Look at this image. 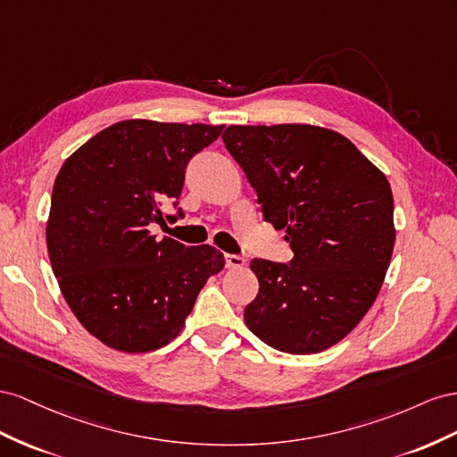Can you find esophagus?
<instances>
[{
  "label": "esophagus",
  "mask_w": 457,
  "mask_h": 457,
  "mask_svg": "<svg viewBox=\"0 0 457 457\" xmlns=\"http://www.w3.org/2000/svg\"><path fill=\"white\" fill-rule=\"evenodd\" d=\"M226 266L231 270H241L245 266V258L239 254H226Z\"/></svg>",
  "instance_id": "esophagus-1"
}]
</instances>
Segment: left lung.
I'll list each match as a JSON object with an SVG mask.
<instances>
[{
  "mask_svg": "<svg viewBox=\"0 0 457 457\" xmlns=\"http://www.w3.org/2000/svg\"><path fill=\"white\" fill-rule=\"evenodd\" d=\"M221 139L295 254L289 264L251 262L260 289L245 308L249 329L289 354L343 341L375 303L393 256L388 179L328 128L229 126Z\"/></svg>",
  "mask_w": 457,
  "mask_h": 457,
  "instance_id": "obj_1",
  "label": "left lung"
}]
</instances>
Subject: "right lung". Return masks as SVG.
<instances>
[{
	"label": "right lung",
	"mask_w": 457,
	"mask_h": 457,
	"mask_svg": "<svg viewBox=\"0 0 457 457\" xmlns=\"http://www.w3.org/2000/svg\"><path fill=\"white\" fill-rule=\"evenodd\" d=\"M221 129L122 120L61 166L46 228L51 268L78 321L103 345L129 354L166 346L224 268L211 245L153 233L184 216L166 211L178 206L187 162Z\"/></svg>",
	"instance_id": "obj_1"
}]
</instances>
